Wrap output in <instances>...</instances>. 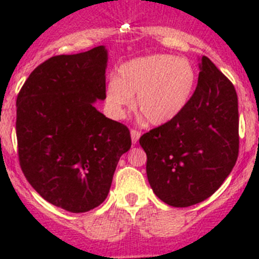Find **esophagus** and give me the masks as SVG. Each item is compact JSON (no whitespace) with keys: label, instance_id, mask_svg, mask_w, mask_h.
<instances>
[{"label":"esophagus","instance_id":"obj_1","mask_svg":"<svg viewBox=\"0 0 259 259\" xmlns=\"http://www.w3.org/2000/svg\"><path fill=\"white\" fill-rule=\"evenodd\" d=\"M141 134L139 131H136V130H132L131 131V140H132V144H137V141H139V139H140Z\"/></svg>","mask_w":259,"mask_h":259}]
</instances>
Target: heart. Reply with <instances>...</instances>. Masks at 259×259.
Masks as SVG:
<instances>
[{"mask_svg":"<svg viewBox=\"0 0 259 259\" xmlns=\"http://www.w3.org/2000/svg\"><path fill=\"white\" fill-rule=\"evenodd\" d=\"M197 79V68L188 58L150 54L123 63L118 77L107 84L105 98L110 111L122 118L136 97L135 107L141 120L163 125L187 109Z\"/></svg>","mask_w":259,"mask_h":259,"instance_id":"obj_1","label":"heart"}]
</instances>
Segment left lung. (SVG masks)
Returning a JSON list of instances; mask_svg holds the SVG:
<instances>
[{
  "instance_id": "1",
  "label": "left lung",
  "mask_w": 259,
  "mask_h": 259,
  "mask_svg": "<svg viewBox=\"0 0 259 259\" xmlns=\"http://www.w3.org/2000/svg\"><path fill=\"white\" fill-rule=\"evenodd\" d=\"M197 88L175 120L140 137L146 176L159 200L175 207L202 202L223 184L239 155L235 87L207 57Z\"/></svg>"
}]
</instances>
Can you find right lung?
Here are the masks:
<instances>
[{
  "label": "right lung",
  "mask_w": 259,
  "mask_h": 259,
  "mask_svg": "<svg viewBox=\"0 0 259 259\" xmlns=\"http://www.w3.org/2000/svg\"><path fill=\"white\" fill-rule=\"evenodd\" d=\"M107 49L56 56L32 71L17 98L18 155L32 188L70 212L100 206L130 131L100 113L106 95Z\"/></svg>",
  "instance_id": "right-lung-1"
}]
</instances>
